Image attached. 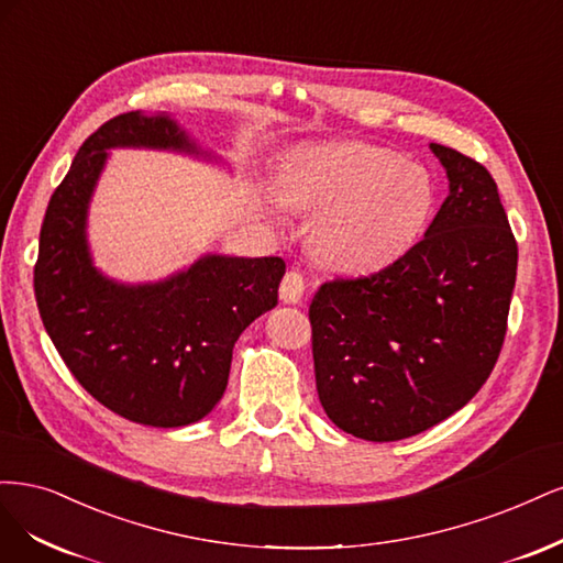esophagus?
<instances>
[{"instance_id": "esophagus-1", "label": "esophagus", "mask_w": 563, "mask_h": 563, "mask_svg": "<svg viewBox=\"0 0 563 563\" xmlns=\"http://www.w3.org/2000/svg\"><path fill=\"white\" fill-rule=\"evenodd\" d=\"M306 292V283L299 271H287L280 280V299L285 303H299Z\"/></svg>"}]
</instances>
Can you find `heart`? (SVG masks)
Returning a JSON list of instances; mask_svg holds the SVG:
<instances>
[{
	"label": "heart",
	"instance_id": "b5f03b06",
	"mask_svg": "<svg viewBox=\"0 0 563 563\" xmlns=\"http://www.w3.org/2000/svg\"><path fill=\"white\" fill-rule=\"evenodd\" d=\"M280 198L316 217L311 247L322 264L365 274L390 266L416 245L438 206V187L402 154L339 142L289 158Z\"/></svg>",
	"mask_w": 563,
	"mask_h": 563
}]
</instances>
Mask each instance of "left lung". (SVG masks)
I'll use <instances>...</instances> for the list:
<instances>
[{
	"label": "left lung",
	"instance_id": "1",
	"mask_svg": "<svg viewBox=\"0 0 563 563\" xmlns=\"http://www.w3.org/2000/svg\"><path fill=\"white\" fill-rule=\"evenodd\" d=\"M449 196L423 239L369 276L324 280L308 320L316 388L343 432L419 434L465 407L494 372L517 280V241L479 161L430 144Z\"/></svg>",
	"mask_w": 563,
	"mask_h": 563
}]
</instances>
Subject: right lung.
Here are the masks:
<instances>
[{"instance_id": "right-lung-1", "label": "right lung", "mask_w": 563, "mask_h": 563, "mask_svg": "<svg viewBox=\"0 0 563 563\" xmlns=\"http://www.w3.org/2000/svg\"><path fill=\"white\" fill-rule=\"evenodd\" d=\"M110 147L196 152L168 117L125 112L88 135L48 201L34 297L67 369L102 407L142 426H189L222 400L233 343L278 303L285 262L210 255L158 285L102 278L84 224Z\"/></svg>"}]
</instances>
